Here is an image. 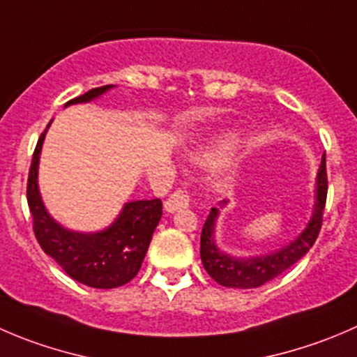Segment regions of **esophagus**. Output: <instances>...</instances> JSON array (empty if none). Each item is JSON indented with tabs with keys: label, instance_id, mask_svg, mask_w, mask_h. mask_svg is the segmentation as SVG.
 <instances>
[{
	"label": "esophagus",
	"instance_id": "1",
	"mask_svg": "<svg viewBox=\"0 0 357 357\" xmlns=\"http://www.w3.org/2000/svg\"><path fill=\"white\" fill-rule=\"evenodd\" d=\"M188 204H190V193L186 192V190L179 188L176 190L167 200H165V211H169V213H176V211L188 207Z\"/></svg>",
	"mask_w": 357,
	"mask_h": 357
}]
</instances>
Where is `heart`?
<instances>
[{"instance_id":"1","label":"heart","mask_w":357,"mask_h":357,"mask_svg":"<svg viewBox=\"0 0 357 357\" xmlns=\"http://www.w3.org/2000/svg\"><path fill=\"white\" fill-rule=\"evenodd\" d=\"M234 144H235L234 137H227V139H223L220 144H216L214 148H211V150L200 151V153L197 155V160L206 162V164L207 162H214L216 158L223 157L228 150H231V148H234Z\"/></svg>"}]
</instances>
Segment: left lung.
<instances>
[{"label":"left lung","instance_id":"8db88e82","mask_svg":"<svg viewBox=\"0 0 357 357\" xmlns=\"http://www.w3.org/2000/svg\"><path fill=\"white\" fill-rule=\"evenodd\" d=\"M328 176H326V157L323 155L316 183V204H314L312 218L307 223L305 230L293 242L284 248L271 252V255L249 256V258H235L220 251L214 242V225L218 220V209L213 207L204 223L200 235V258L207 274L221 286L227 288H259L272 279L279 278L291 265H295L302 256L307 255L316 242L323 225V211L326 206ZM227 204V202H223Z\"/></svg>","mask_w":357,"mask_h":357}]
</instances>
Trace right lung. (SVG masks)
<instances>
[{
    "label": "right lung",
    "instance_id": "1",
    "mask_svg": "<svg viewBox=\"0 0 357 357\" xmlns=\"http://www.w3.org/2000/svg\"><path fill=\"white\" fill-rule=\"evenodd\" d=\"M112 86L92 89L66 102V106L92 101ZM47 129L34 148L27 178V206L33 216V230L38 244L61 265L69 278L82 284L98 289H112L127 284L136 278L146 256L151 235L162 218V200L127 202L112 227L96 234H79L61 227L47 213L38 190V162Z\"/></svg>",
    "mask_w": 357,
    "mask_h": 357
}]
</instances>
